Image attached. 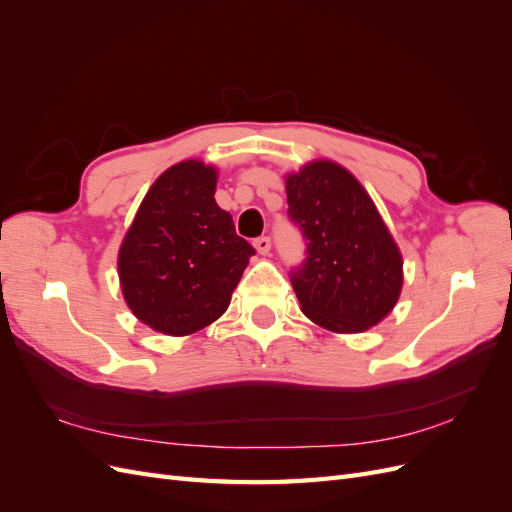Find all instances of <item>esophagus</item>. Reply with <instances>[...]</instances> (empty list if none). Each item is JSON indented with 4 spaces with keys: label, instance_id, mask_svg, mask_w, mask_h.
<instances>
[{
    "label": "esophagus",
    "instance_id": "1",
    "mask_svg": "<svg viewBox=\"0 0 512 512\" xmlns=\"http://www.w3.org/2000/svg\"><path fill=\"white\" fill-rule=\"evenodd\" d=\"M254 247L258 250V254H269L271 252V239L269 237H258L254 241Z\"/></svg>",
    "mask_w": 512,
    "mask_h": 512
}]
</instances>
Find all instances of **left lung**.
<instances>
[{"mask_svg":"<svg viewBox=\"0 0 512 512\" xmlns=\"http://www.w3.org/2000/svg\"><path fill=\"white\" fill-rule=\"evenodd\" d=\"M288 220L305 258L290 269L303 314L324 329L361 333L391 312L401 292V254L363 185L335 162L286 179Z\"/></svg>","mask_w":512,"mask_h":512,"instance_id":"1","label":"left lung"}]
</instances>
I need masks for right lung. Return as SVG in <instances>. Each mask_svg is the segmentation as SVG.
Returning a JSON list of instances; mask_svg holds the SVG:
<instances>
[{
    "instance_id": "obj_1",
    "label": "right lung",
    "mask_w": 512,
    "mask_h": 512,
    "mask_svg": "<svg viewBox=\"0 0 512 512\" xmlns=\"http://www.w3.org/2000/svg\"><path fill=\"white\" fill-rule=\"evenodd\" d=\"M215 168L179 162L151 185L119 250L123 299L166 335H190L218 320L254 247L215 203Z\"/></svg>"
}]
</instances>
